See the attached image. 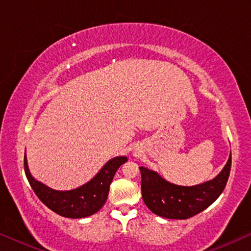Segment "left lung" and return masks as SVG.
<instances>
[{"label": "left lung", "instance_id": "1", "mask_svg": "<svg viewBox=\"0 0 251 251\" xmlns=\"http://www.w3.org/2000/svg\"><path fill=\"white\" fill-rule=\"evenodd\" d=\"M232 156L217 177L194 186H179L163 179L159 174L139 167L142 195L146 207L161 217L187 219L203 211L224 191L231 171Z\"/></svg>", "mask_w": 251, "mask_h": 251}]
</instances>
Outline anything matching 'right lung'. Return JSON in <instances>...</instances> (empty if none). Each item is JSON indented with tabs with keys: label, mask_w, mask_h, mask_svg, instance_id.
Listing matches in <instances>:
<instances>
[{
	"label": "right lung",
	"mask_w": 251,
	"mask_h": 251,
	"mask_svg": "<svg viewBox=\"0 0 251 251\" xmlns=\"http://www.w3.org/2000/svg\"><path fill=\"white\" fill-rule=\"evenodd\" d=\"M126 160V156L109 160L90 181L72 191H56L37 181L29 173L26 155L24 168L30 187L48 208L63 217L83 218L96 214L105 204L113 177Z\"/></svg>",
	"instance_id": "add662e5"
}]
</instances>
